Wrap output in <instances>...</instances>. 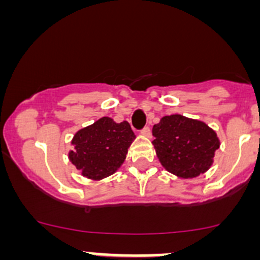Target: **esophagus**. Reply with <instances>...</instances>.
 Segmentation results:
<instances>
[{
  "label": "esophagus",
  "mask_w": 260,
  "mask_h": 260,
  "mask_svg": "<svg viewBox=\"0 0 260 260\" xmlns=\"http://www.w3.org/2000/svg\"><path fill=\"white\" fill-rule=\"evenodd\" d=\"M140 133H142V136H144V137H150V134H151L150 128L144 127L142 131H140Z\"/></svg>",
  "instance_id": "esophagus-1"
}]
</instances>
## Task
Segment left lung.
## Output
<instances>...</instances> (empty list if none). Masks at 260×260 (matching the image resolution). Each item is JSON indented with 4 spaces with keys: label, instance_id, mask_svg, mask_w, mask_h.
<instances>
[{
    "label": "left lung",
    "instance_id": "1",
    "mask_svg": "<svg viewBox=\"0 0 260 260\" xmlns=\"http://www.w3.org/2000/svg\"><path fill=\"white\" fill-rule=\"evenodd\" d=\"M153 136L161 165L181 178H193L208 171L220 147L215 131L182 115L161 118L154 124Z\"/></svg>",
    "mask_w": 260,
    "mask_h": 260
}]
</instances>
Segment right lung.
Masks as SVG:
<instances>
[{
    "mask_svg": "<svg viewBox=\"0 0 260 260\" xmlns=\"http://www.w3.org/2000/svg\"><path fill=\"white\" fill-rule=\"evenodd\" d=\"M134 138L127 121L116 123L112 118L101 117L74 134V149L68 157L83 176L101 180L115 174L123 164Z\"/></svg>",
    "mask_w": 260,
    "mask_h": 260,
    "instance_id": "add662e5",
    "label": "right lung"
}]
</instances>
